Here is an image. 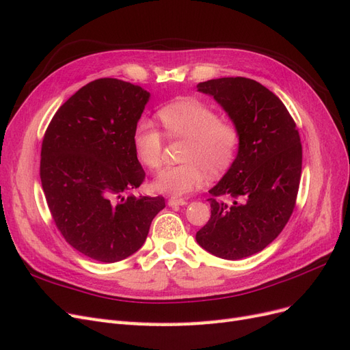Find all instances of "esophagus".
I'll list each match as a JSON object with an SVG mask.
<instances>
[{"instance_id":"obj_1","label":"esophagus","mask_w":350,"mask_h":350,"mask_svg":"<svg viewBox=\"0 0 350 350\" xmlns=\"http://www.w3.org/2000/svg\"><path fill=\"white\" fill-rule=\"evenodd\" d=\"M167 204L171 207H176V206H185L187 204V200L184 198H178V197H171L167 200Z\"/></svg>"}]
</instances>
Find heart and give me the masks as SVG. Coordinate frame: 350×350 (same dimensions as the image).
Wrapping results in <instances>:
<instances>
[{
    "mask_svg": "<svg viewBox=\"0 0 350 350\" xmlns=\"http://www.w3.org/2000/svg\"><path fill=\"white\" fill-rule=\"evenodd\" d=\"M159 118L171 139H184L187 144L181 156L184 163L163 169L152 183L154 191L187 196L204 184L207 174H224L235 162L241 143L238 125L220 120L208 105L193 99L176 100L159 111ZM133 144L144 166L153 171L162 166L165 134L153 121L135 124Z\"/></svg>",
    "mask_w": 350,
    "mask_h": 350,
    "instance_id": "1",
    "label": "heart"
}]
</instances>
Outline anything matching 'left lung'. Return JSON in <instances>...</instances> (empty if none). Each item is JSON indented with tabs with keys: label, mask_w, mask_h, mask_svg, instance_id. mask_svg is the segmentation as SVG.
I'll return each mask as SVG.
<instances>
[{
	"label": "left lung",
	"mask_w": 350,
	"mask_h": 350,
	"mask_svg": "<svg viewBox=\"0 0 350 350\" xmlns=\"http://www.w3.org/2000/svg\"><path fill=\"white\" fill-rule=\"evenodd\" d=\"M241 133L235 162L210 189L211 216L196 239L225 260L257 254L291 219L302 171V146L283 102L256 80L221 77L198 84Z\"/></svg>",
	"instance_id": "obj_1"
}]
</instances>
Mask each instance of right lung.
<instances>
[{
  "label": "right lung",
  "mask_w": 350,
  "mask_h": 350,
  "mask_svg": "<svg viewBox=\"0 0 350 350\" xmlns=\"http://www.w3.org/2000/svg\"><path fill=\"white\" fill-rule=\"evenodd\" d=\"M150 93L118 79L88 83L51 120L40 181L58 230L92 260L121 261L139 251L163 197H124L146 174L133 133Z\"/></svg>",
  "instance_id": "right-lung-1"
}]
</instances>
